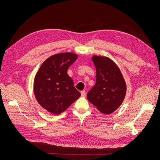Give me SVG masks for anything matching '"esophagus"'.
Segmentation results:
<instances>
[{
    "label": "esophagus",
    "instance_id": "34e87169",
    "mask_svg": "<svg viewBox=\"0 0 160 160\" xmlns=\"http://www.w3.org/2000/svg\"><path fill=\"white\" fill-rule=\"evenodd\" d=\"M80 93H81V96H82V97L85 98V97L86 96V92H85V90H82V91H81Z\"/></svg>",
    "mask_w": 160,
    "mask_h": 160
}]
</instances>
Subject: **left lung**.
<instances>
[{"instance_id":"obj_1","label":"left lung","mask_w":160,"mask_h":160,"mask_svg":"<svg viewBox=\"0 0 160 160\" xmlns=\"http://www.w3.org/2000/svg\"><path fill=\"white\" fill-rule=\"evenodd\" d=\"M96 69V82L87 98L102 113L109 115L123 102L127 85L118 66L110 58L93 56Z\"/></svg>"}]
</instances>
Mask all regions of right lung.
Instances as JSON below:
<instances>
[{"label":"right lung","instance_id":"right-lung-1","mask_svg":"<svg viewBox=\"0 0 160 160\" xmlns=\"http://www.w3.org/2000/svg\"><path fill=\"white\" fill-rule=\"evenodd\" d=\"M77 58L73 52L52 55L42 64L35 77V97L43 108L53 115H59L81 96L67 73Z\"/></svg>","mask_w":160,"mask_h":160}]
</instances>
